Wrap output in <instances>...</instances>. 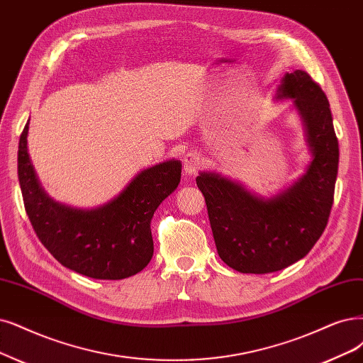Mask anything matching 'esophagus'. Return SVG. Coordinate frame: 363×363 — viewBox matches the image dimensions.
Instances as JSON below:
<instances>
[{"label":"esophagus","mask_w":363,"mask_h":363,"mask_svg":"<svg viewBox=\"0 0 363 363\" xmlns=\"http://www.w3.org/2000/svg\"><path fill=\"white\" fill-rule=\"evenodd\" d=\"M203 166V157L197 151L186 152L184 157V170L186 174H194Z\"/></svg>","instance_id":"34e87169"}]
</instances>
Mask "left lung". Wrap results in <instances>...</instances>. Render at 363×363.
Instances as JSON below:
<instances>
[{
  "mask_svg": "<svg viewBox=\"0 0 363 363\" xmlns=\"http://www.w3.org/2000/svg\"><path fill=\"white\" fill-rule=\"evenodd\" d=\"M293 99L313 161L290 189L264 200L217 173L196 178L221 260L242 274H269L303 259L325 232L340 147L326 94L303 70L286 73L277 99Z\"/></svg>",
  "mask_w": 363,
  "mask_h": 363,
  "instance_id": "left-lung-1",
  "label": "left lung"
}]
</instances>
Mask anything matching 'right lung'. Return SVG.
I'll list each match as a JSON object with an SVG mask.
<instances>
[{
    "label": "right lung",
    "mask_w": 363,
    "mask_h": 363,
    "mask_svg": "<svg viewBox=\"0 0 363 363\" xmlns=\"http://www.w3.org/2000/svg\"><path fill=\"white\" fill-rule=\"evenodd\" d=\"M26 123L18 151V177L26 216L40 242L62 266L96 279H124L151 262V220L155 209L181 181L177 160L140 172L107 205L73 209L40 189L26 151Z\"/></svg>",
    "instance_id": "obj_1"
}]
</instances>
